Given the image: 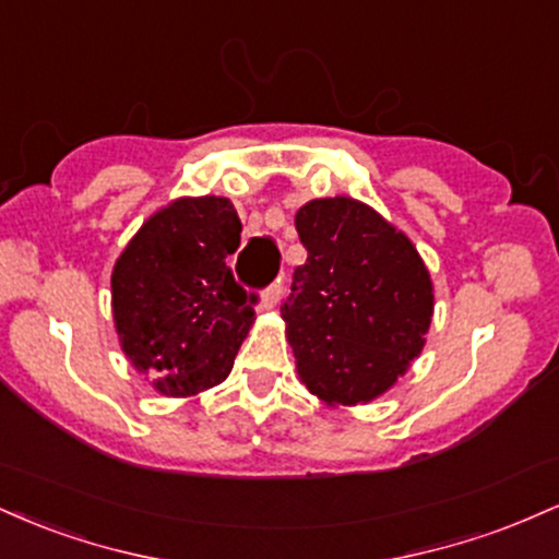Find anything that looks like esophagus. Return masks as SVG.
Returning <instances> with one entry per match:
<instances>
[{
	"mask_svg": "<svg viewBox=\"0 0 559 559\" xmlns=\"http://www.w3.org/2000/svg\"><path fill=\"white\" fill-rule=\"evenodd\" d=\"M281 292H284V278L273 281V284L267 286L265 292H262V301H260V305L265 307V310H267V307H275V305H278V299H281Z\"/></svg>",
	"mask_w": 559,
	"mask_h": 559,
	"instance_id": "esophagus-1",
	"label": "esophagus"
}]
</instances>
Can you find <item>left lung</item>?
Here are the masks:
<instances>
[{
    "label": "left lung",
    "mask_w": 559,
    "mask_h": 559,
    "mask_svg": "<svg viewBox=\"0 0 559 559\" xmlns=\"http://www.w3.org/2000/svg\"><path fill=\"white\" fill-rule=\"evenodd\" d=\"M307 260L281 307L297 373L331 407L373 402L423 352L433 284L413 241L352 197L299 207Z\"/></svg>",
    "instance_id": "8db88e82"
}]
</instances>
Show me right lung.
I'll list each match as a JSON object with an SVG mask.
<instances>
[{
    "mask_svg": "<svg viewBox=\"0 0 559 559\" xmlns=\"http://www.w3.org/2000/svg\"><path fill=\"white\" fill-rule=\"evenodd\" d=\"M239 243L230 199L183 197L157 210L115 262V331L159 394L194 396L234 368L258 301L228 267Z\"/></svg>",
    "mask_w": 559,
    "mask_h": 559,
    "instance_id": "1",
    "label": "right lung"
}]
</instances>
